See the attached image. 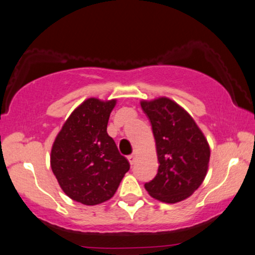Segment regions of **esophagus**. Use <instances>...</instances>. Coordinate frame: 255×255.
Masks as SVG:
<instances>
[{
	"label": "esophagus",
	"instance_id": "obj_1",
	"mask_svg": "<svg viewBox=\"0 0 255 255\" xmlns=\"http://www.w3.org/2000/svg\"><path fill=\"white\" fill-rule=\"evenodd\" d=\"M127 158H128V160H129V163H130L131 165L134 164V162H135V155H134V153H131V155L127 156Z\"/></svg>",
	"mask_w": 255,
	"mask_h": 255
}]
</instances>
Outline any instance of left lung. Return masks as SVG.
I'll return each instance as SVG.
<instances>
[{"mask_svg":"<svg viewBox=\"0 0 255 255\" xmlns=\"http://www.w3.org/2000/svg\"><path fill=\"white\" fill-rule=\"evenodd\" d=\"M141 107L151 124L159 163L156 177L144 187L162 202H180L204 180L209 145L193 118L173 100H143Z\"/></svg>","mask_w":255,"mask_h":255,"instance_id":"8db88e82","label":"left lung"}]
</instances>
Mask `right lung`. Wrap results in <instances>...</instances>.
Instances as JSON below:
<instances>
[{"instance_id":"1","label":"right lung","mask_w":255,"mask_h":255,"mask_svg":"<svg viewBox=\"0 0 255 255\" xmlns=\"http://www.w3.org/2000/svg\"><path fill=\"white\" fill-rule=\"evenodd\" d=\"M116 100L89 98L82 103L57 134L51 166L62 191L87 206L110 200L129 170L114 139L107 134Z\"/></svg>"}]
</instances>
